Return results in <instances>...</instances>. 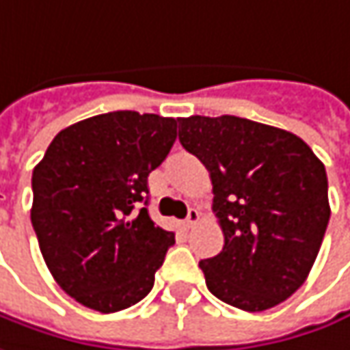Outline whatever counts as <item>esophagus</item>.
<instances>
[{
  "instance_id": "1",
  "label": "esophagus",
  "mask_w": 350,
  "mask_h": 350,
  "mask_svg": "<svg viewBox=\"0 0 350 350\" xmlns=\"http://www.w3.org/2000/svg\"><path fill=\"white\" fill-rule=\"evenodd\" d=\"M198 220H200V212H198L196 208H190V210H188V216H186V220H184V224H186V228H192Z\"/></svg>"
}]
</instances>
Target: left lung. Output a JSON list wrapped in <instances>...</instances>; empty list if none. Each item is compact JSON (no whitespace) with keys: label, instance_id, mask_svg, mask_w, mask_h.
Here are the masks:
<instances>
[{"label":"left lung","instance_id":"8db88e82","mask_svg":"<svg viewBox=\"0 0 350 350\" xmlns=\"http://www.w3.org/2000/svg\"><path fill=\"white\" fill-rule=\"evenodd\" d=\"M180 144L210 172L224 232L200 260L208 291L248 312L295 295L312 269L331 218L325 164L299 136L237 116L178 120Z\"/></svg>","mask_w":350,"mask_h":350}]
</instances>
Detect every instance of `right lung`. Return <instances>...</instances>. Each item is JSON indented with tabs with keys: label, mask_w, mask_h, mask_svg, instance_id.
Segmentation results:
<instances>
[{
	"label": "right lung",
	"mask_w": 350,
	"mask_h": 350,
	"mask_svg": "<svg viewBox=\"0 0 350 350\" xmlns=\"http://www.w3.org/2000/svg\"><path fill=\"white\" fill-rule=\"evenodd\" d=\"M174 118L100 113L62 130L33 168L31 224L51 276L98 312L140 302L174 232L148 214V174L176 140Z\"/></svg>",
	"instance_id": "add662e5"
}]
</instances>
